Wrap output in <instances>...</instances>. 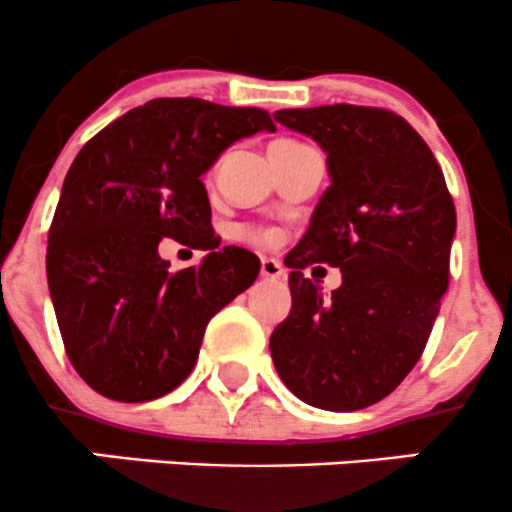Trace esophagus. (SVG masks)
I'll return each mask as SVG.
<instances>
[{
  "instance_id": "obj_1",
  "label": "esophagus",
  "mask_w": 512,
  "mask_h": 512,
  "mask_svg": "<svg viewBox=\"0 0 512 512\" xmlns=\"http://www.w3.org/2000/svg\"><path fill=\"white\" fill-rule=\"evenodd\" d=\"M260 274L265 279H270V282H277V279H284V267L277 260H272V257H265L260 265Z\"/></svg>"
}]
</instances>
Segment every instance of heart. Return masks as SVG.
Returning <instances> with one entry per match:
<instances>
[{
    "instance_id": "1",
    "label": "heart",
    "mask_w": 512,
    "mask_h": 512,
    "mask_svg": "<svg viewBox=\"0 0 512 512\" xmlns=\"http://www.w3.org/2000/svg\"><path fill=\"white\" fill-rule=\"evenodd\" d=\"M279 142L289 144V139H279ZM240 238L247 242H257V245H272L277 242V233L272 228H260V225H245L240 228Z\"/></svg>"
}]
</instances>
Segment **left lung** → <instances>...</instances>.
<instances>
[{
    "label": "left lung",
    "mask_w": 512,
    "mask_h": 512,
    "mask_svg": "<svg viewBox=\"0 0 512 512\" xmlns=\"http://www.w3.org/2000/svg\"><path fill=\"white\" fill-rule=\"evenodd\" d=\"M274 120L326 152L331 186L287 255L292 311L270 351L282 383L319 410L353 412L390 395L417 365L449 287L456 208L432 149L380 107L279 110ZM338 266L324 300L303 270Z\"/></svg>",
    "instance_id": "left-lung-1"
}]
</instances>
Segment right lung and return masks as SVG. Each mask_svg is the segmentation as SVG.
<instances>
[{
	"instance_id": "right-lung-1",
	"label": "right lung",
	"mask_w": 512,
	"mask_h": 512,
	"mask_svg": "<svg viewBox=\"0 0 512 512\" xmlns=\"http://www.w3.org/2000/svg\"><path fill=\"white\" fill-rule=\"evenodd\" d=\"M262 129L274 132V122L257 107L161 98L78 152L48 230L46 274L63 346L95 392L147 402L179 387L208 321L257 279L250 250L218 247L201 176ZM161 237L209 255L169 273Z\"/></svg>"
}]
</instances>
